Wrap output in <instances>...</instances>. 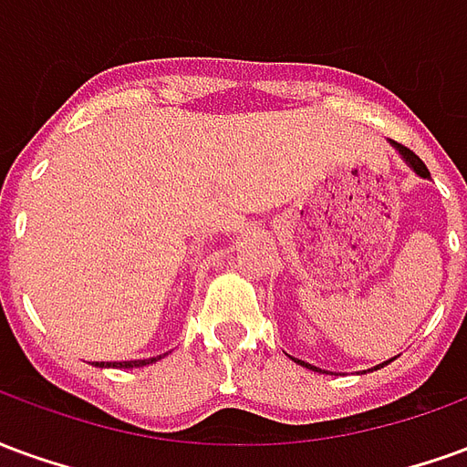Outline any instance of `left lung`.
Segmentation results:
<instances>
[{
  "label": "left lung",
  "mask_w": 467,
  "mask_h": 467,
  "mask_svg": "<svg viewBox=\"0 0 467 467\" xmlns=\"http://www.w3.org/2000/svg\"><path fill=\"white\" fill-rule=\"evenodd\" d=\"M390 144H392V147H395V152H398V154H400V157H402V162L408 164V167H410L412 172L418 174V177H422V180H428V177H431V172H428V167L422 164V160H420V157H418V154L410 152V150H408V147H402V144L392 142V140H390ZM293 360L297 362V365H303V368H307V370L325 372V370H320V368H315V365H310V362L297 360V358H293ZM392 360H395V358H390V360L380 362V365H375V368H370V370H378V368H385V365H388V362H392Z\"/></svg>",
  "instance_id": "left-lung-1"
}]
</instances>
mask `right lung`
<instances>
[{
	"label": "right lung",
	"instance_id": "obj_1",
	"mask_svg": "<svg viewBox=\"0 0 467 467\" xmlns=\"http://www.w3.org/2000/svg\"><path fill=\"white\" fill-rule=\"evenodd\" d=\"M162 360V355L157 358H147V360H119V362H95L97 368H122V370H130V368H144V365H152V362Z\"/></svg>",
	"mask_w": 467,
	"mask_h": 467
}]
</instances>
